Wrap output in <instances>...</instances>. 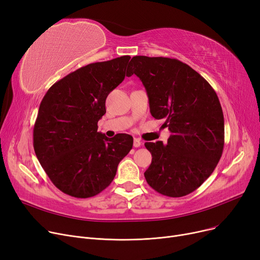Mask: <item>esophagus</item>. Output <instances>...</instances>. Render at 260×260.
I'll list each match as a JSON object with an SVG mask.
<instances>
[{"mask_svg":"<svg viewBox=\"0 0 260 260\" xmlns=\"http://www.w3.org/2000/svg\"><path fill=\"white\" fill-rule=\"evenodd\" d=\"M134 146H135V147L141 146V141H140V139H138V138H135V139H134Z\"/></svg>","mask_w":260,"mask_h":260,"instance_id":"34e87169","label":"esophagus"}]
</instances>
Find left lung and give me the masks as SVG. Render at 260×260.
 Listing matches in <instances>:
<instances>
[{
	"mask_svg": "<svg viewBox=\"0 0 260 260\" xmlns=\"http://www.w3.org/2000/svg\"><path fill=\"white\" fill-rule=\"evenodd\" d=\"M146 89L152 116L171 132L168 144L145 142L152 154L144 177L156 192L182 197L206 181L222 155L224 119L209 82L171 58L136 56L127 67Z\"/></svg>",
	"mask_w": 260,
	"mask_h": 260,
	"instance_id": "obj_1",
	"label": "left lung"
}]
</instances>
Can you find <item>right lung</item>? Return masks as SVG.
<instances>
[{"instance_id": "obj_1", "label": "right lung", "mask_w": 260, "mask_h": 260, "mask_svg": "<svg viewBox=\"0 0 260 260\" xmlns=\"http://www.w3.org/2000/svg\"><path fill=\"white\" fill-rule=\"evenodd\" d=\"M131 57L91 63L56 82L40 104L34 126L37 158L51 182L76 198L98 195L114 180L133 137L98 132L108 93L124 80Z\"/></svg>"}]
</instances>
